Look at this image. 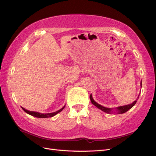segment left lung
Here are the masks:
<instances>
[{
	"instance_id": "left-lung-1",
	"label": "left lung",
	"mask_w": 156,
	"mask_h": 156,
	"mask_svg": "<svg viewBox=\"0 0 156 156\" xmlns=\"http://www.w3.org/2000/svg\"><path fill=\"white\" fill-rule=\"evenodd\" d=\"M140 86H142V81H140ZM139 98V96H138L137 98H136V100L135 101H133L132 103H131V104L126 105H124V106H120V107H116V111L118 114H122V113H124V112H127V111H129L130 108H131L132 107H133L135 105V103H136V101H137ZM90 101H91V102H92V103L93 105H94L96 107H97L98 108H100V109H101L103 112H107V113H111L112 112V108H107V107H103L101 105L98 104V103H96L95 101H94L93 100V98H92V94H90Z\"/></svg>"
}]
</instances>
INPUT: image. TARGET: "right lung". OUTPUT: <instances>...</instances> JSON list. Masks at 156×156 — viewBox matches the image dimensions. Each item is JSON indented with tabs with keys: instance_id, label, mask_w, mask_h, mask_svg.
<instances>
[{
	"instance_id": "right-lung-1",
	"label": "right lung",
	"mask_w": 156,
	"mask_h": 156,
	"mask_svg": "<svg viewBox=\"0 0 156 156\" xmlns=\"http://www.w3.org/2000/svg\"><path fill=\"white\" fill-rule=\"evenodd\" d=\"M65 106H64L62 108H60V110L54 112H51V113H46V114H42V113H40L37 112H34V111H28L27 109H25V108L21 107L23 108V110L25 112L28 113V114L32 115L33 116H35L37 118H49V117H53L55 115H56V114H58V112H60V111H62L63 110V108H64Z\"/></svg>"
}]
</instances>
